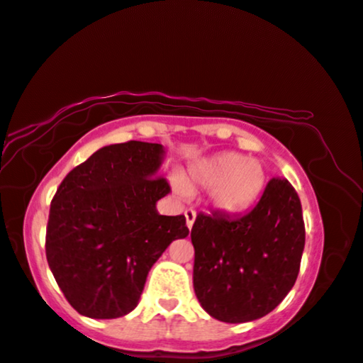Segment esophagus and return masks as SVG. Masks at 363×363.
Instances as JSON below:
<instances>
[{
	"instance_id": "obj_1",
	"label": "esophagus",
	"mask_w": 363,
	"mask_h": 363,
	"mask_svg": "<svg viewBox=\"0 0 363 363\" xmlns=\"http://www.w3.org/2000/svg\"><path fill=\"white\" fill-rule=\"evenodd\" d=\"M184 216H186V225H187L189 230H191L194 222H196V212H194L192 208H187V211L184 212Z\"/></svg>"
}]
</instances>
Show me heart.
<instances>
[{"instance_id":"1","label":"heart","mask_w":363,"mask_h":363,"mask_svg":"<svg viewBox=\"0 0 363 363\" xmlns=\"http://www.w3.org/2000/svg\"><path fill=\"white\" fill-rule=\"evenodd\" d=\"M267 182L268 171L263 161L223 151L189 166L181 181H174V189L184 194L211 187L208 206L218 213L233 216L252 207L262 197Z\"/></svg>"}]
</instances>
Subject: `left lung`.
I'll return each instance as SVG.
<instances>
[{"label":"left lung","mask_w":363,"mask_h":363,"mask_svg":"<svg viewBox=\"0 0 363 363\" xmlns=\"http://www.w3.org/2000/svg\"><path fill=\"white\" fill-rule=\"evenodd\" d=\"M191 240L199 303L222 323H250L272 313L298 278L306 240L301 201L288 181L273 177L242 216L199 213Z\"/></svg>","instance_id":"left-lung-1"}]
</instances>
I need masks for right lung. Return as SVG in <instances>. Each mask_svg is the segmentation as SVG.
Wrapping results in <instances>:
<instances>
[{"instance_id":"add662e5","label":"right lung","mask_w":363,"mask_h":363,"mask_svg":"<svg viewBox=\"0 0 363 363\" xmlns=\"http://www.w3.org/2000/svg\"><path fill=\"white\" fill-rule=\"evenodd\" d=\"M166 150L128 141L100 147L65 176L50 203L45 257L70 306L91 319L130 314L147 273L172 240L186 238L184 216H161L169 184L156 177Z\"/></svg>"}]
</instances>
